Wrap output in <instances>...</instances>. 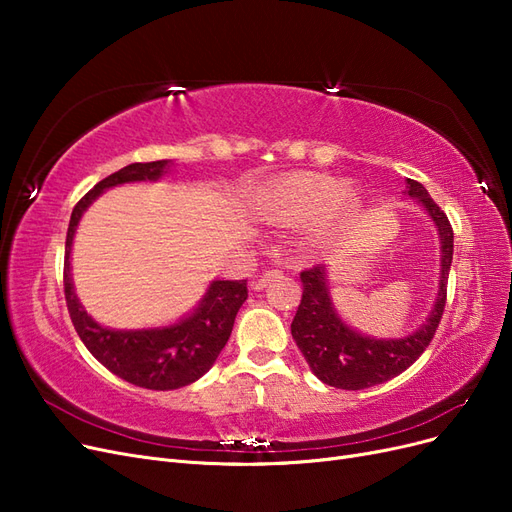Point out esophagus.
Here are the masks:
<instances>
[{
	"label": "esophagus",
	"mask_w": 512,
	"mask_h": 512,
	"mask_svg": "<svg viewBox=\"0 0 512 512\" xmlns=\"http://www.w3.org/2000/svg\"><path fill=\"white\" fill-rule=\"evenodd\" d=\"M280 273H282L280 269H269V271H265V273H262V275L258 277V280L254 282V288H256V290H262V288H265V286L271 282V277L280 275Z\"/></svg>",
	"instance_id": "1"
}]
</instances>
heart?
Listing matches in <instances>:
<instances>
[{
	"label": "heart",
	"instance_id": "heart-1",
	"mask_svg": "<svg viewBox=\"0 0 512 512\" xmlns=\"http://www.w3.org/2000/svg\"><path fill=\"white\" fill-rule=\"evenodd\" d=\"M356 209V194L329 175H286L269 183L254 200L258 218L280 226L312 222L339 224Z\"/></svg>",
	"mask_w": 512,
	"mask_h": 512
}]
</instances>
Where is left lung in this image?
I'll list each match as a JSON object with an SVG mask.
<instances>
[{
	"instance_id": "1",
	"label": "left lung",
	"mask_w": 512,
	"mask_h": 512,
	"mask_svg": "<svg viewBox=\"0 0 512 512\" xmlns=\"http://www.w3.org/2000/svg\"><path fill=\"white\" fill-rule=\"evenodd\" d=\"M406 188L408 196L416 198L436 222L442 241L440 294L427 322L416 333L404 339H371L354 333L335 314L324 267L316 265L301 271L303 297L290 331L309 369L314 371L316 378L335 389L361 391L399 376L425 352L442 320L448 271L453 262V226L421 183L408 179Z\"/></svg>"
}]
</instances>
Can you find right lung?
Wrapping results in <instances>:
<instances>
[{
  "instance_id": "add662e5",
  "label": "right lung",
  "mask_w": 512,
  "mask_h": 512,
  "mask_svg": "<svg viewBox=\"0 0 512 512\" xmlns=\"http://www.w3.org/2000/svg\"><path fill=\"white\" fill-rule=\"evenodd\" d=\"M166 164V160L134 162L96 183L94 190H89L72 211L64 260L66 305L81 342L115 376L151 391L181 389L207 374L226 346L239 307L247 299V280L213 282L196 312L175 327L111 331L91 320L76 299L70 277V247L83 211L94 203L100 192L119 183L156 181L162 177Z\"/></svg>"
}]
</instances>
